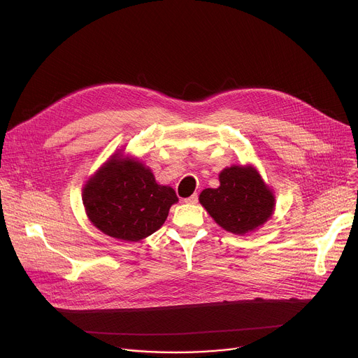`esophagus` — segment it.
I'll return each instance as SVG.
<instances>
[{"label": "esophagus", "instance_id": "obj_1", "mask_svg": "<svg viewBox=\"0 0 358 358\" xmlns=\"http://www.w3.org/2000/svg\"><path fill=\"white\" fill-rule=\"evenodd\" d=\"M184 202H187V203H196V202H198V195H196V194H192L191 196L185 198Z\"/></svg>", "mask_w": 358, "mask_h": 358}]
</instances>
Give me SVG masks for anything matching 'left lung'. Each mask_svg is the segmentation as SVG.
Returning a JSON list of instances; mask_svg holds the SVG:
<instances>
[{
	"label": "left lung",
	"instance_id": "8db88e82",
	"mask_svg": "<svg viewBox=\"0 0 358 358\" xmlns=\"http://www.w3.org/2000/svg\"><path fill=\"white\" fill-rule=\"evenodd\" d=\"M201 206L225 231L245 235L259 229L275 213V194L252 164L220 173V187L199 194Z\"/></svg>",
	"mask_w": 358,
	"mask_h": 358
}]
</instances>
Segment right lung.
Listing matches in <instances>:
<instances>
[{"instance_id":"1","label":"right lung","mask_w":358,"mask_h":358,"mask_svg":"<svg viewBox=\"0 0 358 358\" xmlns=\"http://www.w3.org/2000/svg\"><path fill=\"white\" fill-rule=\"evenodd\" d=\"M82 199L89 221L103 234L137 242L155 234L178 202L170 185L136 157L115 152L83 185Z\"/></svg>"}]
</instances>
